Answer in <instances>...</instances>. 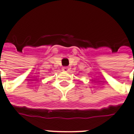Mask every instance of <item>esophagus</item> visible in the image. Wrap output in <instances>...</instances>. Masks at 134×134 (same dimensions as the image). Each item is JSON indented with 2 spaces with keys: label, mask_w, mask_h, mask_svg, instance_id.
I'll list each match as a JSON object with an SVG mask.
<instances>
[{
  "label": "esophagus",
  "mask_w": 134,
  "mask_h": 134,
  "mask_svg": "<svg viewBox=\"0 0 134 134\" xmlns=\"http://www.w3.org/2000/svg\"><path fill=\"white\" fill-rule=\"evenodd\" d=\"M62 71H64V72H68L69 71V68L68 67H63L62 68Z\"/></svg>",
  "instance_id": "esophagus-1"
}]
</instances>
